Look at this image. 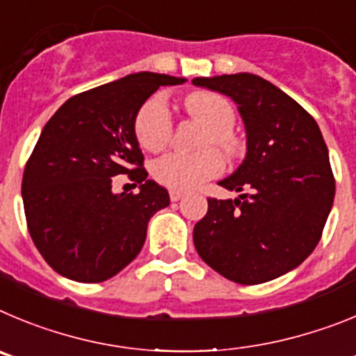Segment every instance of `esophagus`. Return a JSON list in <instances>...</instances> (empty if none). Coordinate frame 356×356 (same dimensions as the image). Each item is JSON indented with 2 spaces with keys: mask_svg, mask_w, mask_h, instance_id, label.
<instances>
[{
  "mask_svg": "<svg viewBox=\"0 0 356 356\" xmlns=\"http://www.w3.org/2000/svg\"><path fill=\"white\" fill-rule=\"evenodd\" d=\"M182 197H184V191H181V190H170V200H172V202L181 200Z\"/></svg>",
  "mask_w": 356,
  "mask_h": 356,
  "instance_id": "obj_1",
  "label": "esophagus"
}]
</instances>
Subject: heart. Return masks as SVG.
<instances>
[{"label": "heart", "mask_w": 356, "mask_h": 356, "mask_svg": "<svg viewBox=\"0 0 356 356\" xmlns=\"http://www.w3.org/2000/svg\"><path fill=\"white\" fill-rule=\"evenodd\" d=\"M184 108L209 127L207 143L220 147L229 156L236 154L238 142L230 133L236 115L225 97L216 94H195L186 99ZM134 133L145 150H159L165 147L172 134V117L163 99L152 97L143 102L134 118ZM222 168V158L214 150L207 149L197 154H165L154 163L152 174L172 190H190L220 174Z\"/></svg>", "instance_id": "1"}]
</instances>
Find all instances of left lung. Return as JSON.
Returning <instances> with one entry per match:
<instances>
[{
  "label": "left lung",
  "mask_w": 356,
  "mask_h": 356,
  "mask_svg": "<svg viewBox=\"0 0 356 356\" xmlns=\"http://www.w3.org/2000/svg\"><path fill=\"white\" fill-rule=\"evenodd\" d=\"M229 95L245 124L246 154L218 184L239 197L207 198L193 229L202 261L238 284L273 280L298 268L321 239L335 197L318 122L273 83L250 72L195 78Z\"/></svg>",
  "instance_id": "1"
}]
</instances>
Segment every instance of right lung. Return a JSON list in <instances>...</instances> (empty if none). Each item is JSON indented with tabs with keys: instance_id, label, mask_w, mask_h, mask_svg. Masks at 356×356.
<instances>
[{
	"instance_id": "1",
	"label": "right lung",
	"mask_w": 356,
	"mask_h": 356,
	"mask_svg": "<svg viewBox=\"0 0 356 356\" xmlns=\"http://www.w3.org/2000/svg\"><path fill=\"white\" fill-rule=\"evenodd\" d=\"M186 78L136 72L70 97L44 126L22 175L28 230L62 277L104 282L140 254L147 223L170 204L147 179L134 118L165 85ZM129 173L138 194H113L115 175Z\"/></svg>"
}]
</instances>
